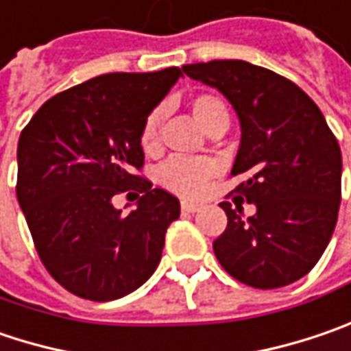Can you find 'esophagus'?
Masks as SVG:
<instances>
[{
    "label": "esophagus",
    "mask_w": 351,
    "mask_h": 351,
    "mask_svg": "<svg viewBox=\"0 0 351 351\" xmlns=\"http://www.w3.org/2000/svg\"><path fill=\"white\" fill-rule=\"evenodd\" d=\"M180 210L186 213V215H193V213H198V210H200V204L189 202V200H182V202H180Z\"/></svg>",
    "instance_id": "1"
}]
</instances>
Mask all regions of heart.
I'll return each mask as SVG.
<instances>
[{"instance_id":"b5f03b06","label":"heart","mask_w":351,"mask_h":351,"mask_svg":"<svg viewBox=\"0 0 351 351\" xmlns=\"http://www.w3.org/2000/svg\"><path fill=\"white\" fill-rule=\"evenodd\" d=\"M191 113L204 131H213L215 127H228V107L226 103L213 93H198L191 99ZM158 127L160 111H153L145 119L141 129V147L147 153H153L158 147ZM218 167L213 158H186L171 156L160 169L158 180L165 189L180 196H198L206 182L217 175Z\"/></svg>"}]
</instances>
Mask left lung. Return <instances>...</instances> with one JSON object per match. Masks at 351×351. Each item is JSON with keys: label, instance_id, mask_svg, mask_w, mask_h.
I'll return each mask as SVG.
<instances>
[{"label": "left lung", "instance_id": "left-lung-1", "mask_svg": "<svg viewBox=\"0 0 351 351\" xmlns=\"http://www.w3.org/2000/svg\"><path fill=\"white\" fill-rule=\"evenodd\" d=\"M191 79L224 95L240 121L230 176L237 198L222 202L226 230L213 248L238 282L272 290L306 276L334 234L341 200V151L318 105L296 83L246 61L184 65ZM257 206L244 217L241 202Z\"/></svg>", "mask_w": 351, "mask_h": 351}]
</instances>
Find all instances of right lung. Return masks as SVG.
I'll return each instance as SVG.
<instances>
[{
    "mask_svg": "<svg viewBox=\"0 0 351 351\" xmlns=\"http://www.w3.org/2000/svg\"><path fill=\"white\" fill-rule=\"evenodd\" d=\"M182 71L107 73L51 97L17 145V200L43 266L79 298L109 302L156 270L178 198L134 175L141 129ZM141 193L129 215L112 198Z\"/></svg>",
    "mask_w": 351,
    "mask_h": 351,
    "instance_id": "add662e5",
    "label": "right lung"
}]
</instances>
